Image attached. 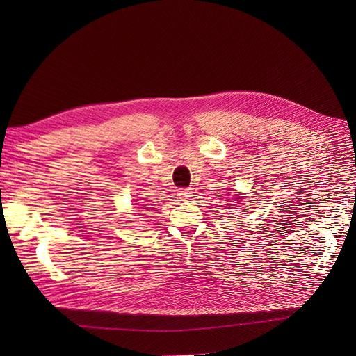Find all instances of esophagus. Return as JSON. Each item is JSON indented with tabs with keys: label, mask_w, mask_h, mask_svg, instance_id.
<instances>
[{
	"label": "esophagus",
	"mask_w": 356,
	"mask_h": 356,
	"mask_svg": "<svg viewBox=\"0 0 356 356\" xmlns=\"http://www.w3.org/2000/svg\"><path fill=\"white\" fill-rule=\"evenodd\" d=\"M193 192L191 191V189H179V197L180 199H183V200H188V199H191L193 195H192Z\"/></svg>",
	"instance_id": "1"
}]
</instances>
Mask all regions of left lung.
Listing matches in <instances>:
<instances>
[{
    "label": "left lung",
    "instance_id": "obj_1",
    "mask_svg": "<svg viewBox=\"0 0 356 356\" xmlns=\"http://www.w3.org/2000/svg\"><path fill=\"white\" fill-rule=\"evenodd\" d=\"M235 197H236V199H238V200H239V199H241V197H239V196H235Z\"/></svg>",
    "mask_w": 356,
    "mask_h": 356
}]
</instances>
